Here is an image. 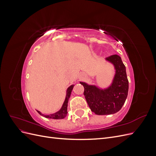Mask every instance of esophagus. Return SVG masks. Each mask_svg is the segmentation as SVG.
<instances>
[{"instance_id": "obj_1", "label": "esophagus", "mask_w": 156, "mask_h": 156, "mask_svg": "<svg viewBox=\"0 0 156 156\" xmlns=\"http://www.w3.org/2000/svg\"><path fill=\"white\" fill-rule=\"evenodd\" d=\"M81 79H82V78H83V75H81V77H80Z\"/></svg>"}]
</instances>
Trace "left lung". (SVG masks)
<instances>
[{
	"label": "left lung",
	"mask_w": 156,
	"mask_h": 156,
	"mask_svg": "<svg viewBox=\"0 0 156 156\" xmlns=\"http://www.w3.org/2000/svg\"><path fill=\"white\" fill-rule=\"evenodd\" d=\"M115 69L111 85L104 89L96 85L80 82L84 88V95L89 107L98 115H112L119 111L124 104L128 94L129 82L126 66L120 56L112 55L106 58Z\"/></svg>",
	"instance_id": "1"
}]
</instances>
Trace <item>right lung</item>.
<instances>
[{
    "mask_svg": "<svg viewBox=\"0 0 156 156\" xmlns=\"http://www.w3.org/2000/svg\"><path fill=\"white\" fill-rule=\"evenodd\" d=\"M73 87H74V85L73 84H72V85L69 86L68 88L65 100L63 103V105H62V107H61V108L58 111L53 113V114H51L49 115H45L44 114H41V112H40L39 111H37V112H38L40 115L43 116L45 118H48V119H64V118L66 116V115L68 114V111H68V103L69 98H70L71 93H72Z\"/></svg>",
    "mask_w": 156,
    "mask_h": 156,
    "instance_id": "right-lung-1",
    "label": "right lung"
}]
</instances>
